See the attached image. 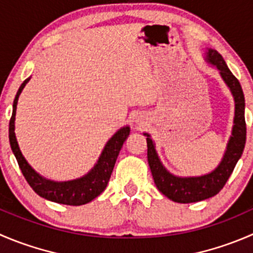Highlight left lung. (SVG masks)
Returning <instances> with one entry per match:
<instances>
[{"label": "left lung", "instance_id": "8db88e82", "mask_svg": "<svg viewBox=\"0 0 253 253\" xmlns=\"http://www.w3.org/2000/svg\"><path fill=\"white\" fill-rule=\"evenodd\" d=\"M207 60L216 67L222 80L231 91L235 100V117L232 133L226 151L219 166L209 174L200 176H176L166 169L157 154L154 142L147 136V158L154 183L162 194L181 204L197 203L214 197L224 188L227 179L234 171L237 161L241 158L246 143V122H245V96L239 80L230 72L221 54L215 49H208Z\"/></svg>", "mask_w": 253, "mask_h": 253}]
</instances>
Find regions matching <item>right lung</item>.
Instances as JSON below:
<instances>
[{"mask_svg": "<svg viewBox=\"0 0 253 253\" xmlns=\"http://www.w3.org/2000/svg\"><path fill=\"white\" fill-rule=\"evenodd\" d=\"M31 78L24 80L17 91L16 97L13 101V111H12V117L9 120V144H11L12 152L16 157L18 166L23 173L24 178L28 181L31 188L39 197L44 198L50 202L59 203V204L73 205H84L94 200L95 198L99 197L110 180L112 170H114L115 163H116L117 156L124 146L125 141L129 134V127L125 126L120 128L105 146L99 161L95 164L94 168L85 174L82 178L74 179V180L68 181H54L50 179H46L42 176L41 174L37 173L33 168L28 164L26 158L22 154L21 149L18 147L16 133H14V120H16V110L18 97L21 95L22 90L26 86L27 83Z\"/></svg>", "mask_w": 253, "mask_h": 253, "instance_id": "1", "label": "right lung"}]
</instances>
